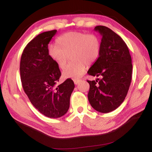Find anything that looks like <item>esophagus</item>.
I'll return each mask as SVG.
<instances>
[{"label": "esophagus", "mask_w": 152, "mask_h": 152, "mask_svg": "<svg viewBox=\"0 0 152 152\" xmlns=\"http://www.w3.org/2000/svg\"><path fill=\"white\" fill-rule=\"evenodd\" d=\"M80 80H79V79H74V84H76V85H77V84H79L80 82Z\"/></svg>", "instance_id": "34e87169"}]
</instances>
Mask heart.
Segmentation results:
<instances>
[{
	"label": "heart",
	"instance_id": "b5f03b06",
	"mask_svg": "<svg viewBox=\"0 0 152 152\" xmlns=\"http://www.w3.org/2000/svg\"><path fill=\"white\" fill-rule=\"evenodd\" d=\"M57 45H50L49 57L58 68H64L68 56L72 60L62 72L64 78H79L85 70V64L94 63L101 53V40L94 33L72 31L56 39Z\"/></svg>",
	"mask_w": 152,
	"mask_h": 152
}]
</instances>
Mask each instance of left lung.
<instances>
[{
	"label": "left lung",
	"instance_id": "1",
	"mask_svg": "<svg viewBox=\"0 0 152 152\" xmlns=\"http://www.w3.org/2000/svg\"><path fill=\"white\" fill-rule=\"evenodd\" d=\"M94 30L102 36L101 53L87 73L101 78L87 80L88 99L93 109L107 113L119 107L127 96L132 77V57L124 41L113 31L101 25Z\"/></svg>",
	"mask_w": 152,
	"mask_h": 152
}]
</instances>
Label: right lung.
Masks as SVG:
<instances>
[{"mask_svg": "<svg viewBox=\"0 0 152 152\" xmlns=\"http://www.w3.org/2000/svg\"><path fill=\"white\" fill-rule=\"evenodd\" d=\"M57 30L40 33L28 43L20 62L22 86L32 104L45 116L62 117L70 107L74 83L67 79L58 86L61 72L48 53V44Z\"/></svg>", "mask_w": 152, "mask_h": 152, "instance_id": "right-lung-1", "label": "right lung"}]
</instances>
